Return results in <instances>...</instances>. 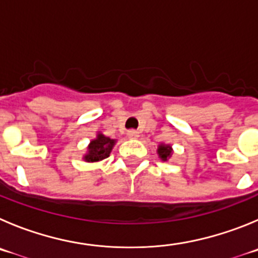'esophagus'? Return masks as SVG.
Masks as SVG:
<instances>
[{"label": "esophagus", "mask_w": 258, "mask_h": 258, "mask_svg": "<svg viewBox=\"0 0 258 258\" xmlns=\"http://www.w3.org/2000/svg\"><path fill=\"white\" fill-rule=\"evenodd\" d=\"M127 136H128L130 139H137V137H139V132H137L136 130H130V131L127 132Z\"/></svg>", "instance_id": "1"}]
</instances>
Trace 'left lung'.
I'll return each mask as SVG.
<instances>
[{"label":"left lung","mask_w":258,"mask_h":258,"mask_svg":"<svg viewBox=\"0 0 258 258\" xmlns=\"http://www.w3.org/2000/svg\"><path fill=\"white\" fill-rule=\"evenodd\" d=\"M158 154L159 156H160V159L162 160H168V159L170 158V155H172V149H170L169 145H160L158 149Z\"/></svg>","instance_id":"8db88e82"}]
</instances>
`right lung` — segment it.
<instances>
[{
    "mask_svg": "<svg viewBox=\"0 0 258 258\" xmlns=\"http://www.w3.org/2000/svg\"><path fill=\"white\" fill-rule=\"evenodd\" d=\"M114 145V140L105 137L104 135H98L95 140H93L89 145V153L85 155L86 162H99L108 158Z\"/></svg>",
    "mask_w": 258,
    "mask_h": 258,
    "instance_id": "obj_1",
    "label": "right lung"
}]
</instances>
